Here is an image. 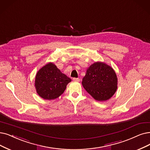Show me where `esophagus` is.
I'll return each mask as SVG.
<instances>
[{
	"label": "esophagus",
	"mask_w": 150,
	"mask_h": 150,
	"mask_svg": "<svg viewBox=\"0 0 150 150\" xmlns=\"http://www.w3.org/2000/svg\"><path fill=\"white\" fill-rule=\"evenodd\" d=\"M73 80L74 81H76V82H79V81H80L79 78H76V77H74V78H73Z\"/></svg>",
	"instance_id": "obj_1"
}]
</instances>
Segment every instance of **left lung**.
Returning <instances> with one entry per match:
<instances>
[{
	"label": "left lung",
	"mask_w": 150,
	"mask_h": 150,
	"mask_svg": "<svg viewBox=\"0 0 150 150\" xmlns=\"http://www.w3.org/2000/svg\"><path fill=\"white\" fill-rule=\"evenodd\" d=\"M82 83L94 99L105 101L116 92L117 78L115 71L110 66L96 62L87 69Z\"/></svg>",
	"instance_id": "obj_1"
}]
</instances>
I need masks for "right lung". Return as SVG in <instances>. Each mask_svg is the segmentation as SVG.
I'll return each mask as SVG.
<instances>
[{"label":"right lung","mask_w":150,"mask_h":150,"mask_svg":"<svg viewBox=\"0 0 150 150\" xmlns=\"http://www.w3.org/2000/svg\"><path fill=\"white\" fill-rule=\"evenodd\" d=\"M71 81L69 77L63 74L54 64L49 63L38 72L35 86L40 97L45 100H53L64 92Z\"/></svg>","instance_id":"add662e5"}]
</instances>
